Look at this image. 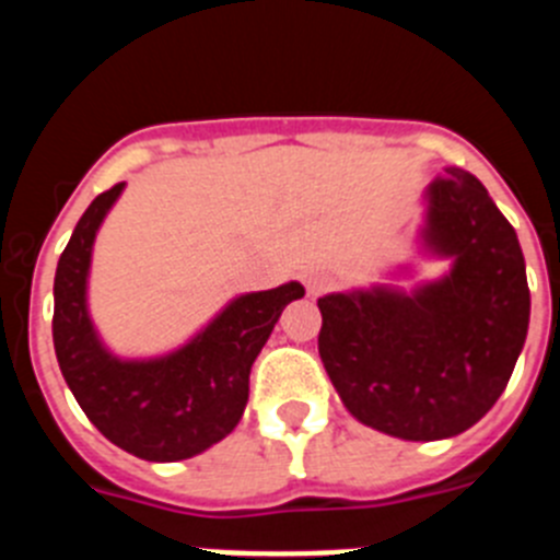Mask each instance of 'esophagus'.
Here are the masks:
<instances>
[{"instance_id": "esophagus-1", "label": "esophagus", "mask_w": 560, "mask_h": 560, "mask_svg": "<svg viewBox=\"0 0 560 560\" xmlns=\"http://www.w3.org/2000/svg\"><path fill=\"white\" fill-rule=\"evenodd\" d=\"M305 289H308L311 296H319L323 291L330 289V277L325 271H314V275L305 277Z\"/></svg>"}]
</instances>
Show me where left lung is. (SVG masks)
<instances>
[{"label":"left lung","instance_id":"obj_1","mask_svg":"<svg viewBox=\"0 0 560 560\" xmlns=\"http://www.w3.org/2000/svg\"><path fill=\"white\" fill-rule=\"evenodd\" d=\"M423 241L452 271L415 294L323 296L319 355L355 420L427 443L471 429L504 393L530 289L516 230L468 171L446 167L429 185Z\"/></svg>","mask_w":560,"mask_h":560}]
</instances>
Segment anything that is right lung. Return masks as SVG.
<instances>
[{"mask_svg":"<svg viewBox=\"0 0 560 560\" xmlns=\"http://www.w3.org/2000/svg\"><path fill=\"white\" fill-rule=\"evenodd\" d=\"M122 192H101L78 221L56 269L52 341L58 368L97 432L122 452L176 463L224 440L249 400V373L300 283L232 300L196 339L162 359L122 361L97 339L86 311V277L97 226Z\"/></svg>","mask_w":560,"mask_h":560,"instance_id":"1","label":"right lung"}]
</instances>
